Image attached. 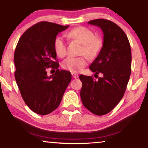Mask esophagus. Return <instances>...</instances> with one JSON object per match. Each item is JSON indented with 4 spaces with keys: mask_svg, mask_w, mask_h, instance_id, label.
<instances>
[{
    "mask_svg": "<svg viewBox=\"0 0 148 148\" xmlns=\"http://www.w3.org/2000/svg\"><path fill=\"white\" fill-rule=\"evenodd\" d=\"M72 76L74 78H78V74L77 73H75V72H72Z\"/></svg>",
    "mask_w": 148,
    "mask_h": 148,
    "instance_id": "1",
    "label": "esophagus"
}]
</instances>
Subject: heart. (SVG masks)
Here are the masks:
<instances>
[{"instance_id":"obj_1","label":"heart","mask_w":148,"mask_h":148,"mask_svg":"<svg viewBox=\"0 0 148 148\" xmlns=\"http://www.w3.org/2000/svg\"><path fill=\"white\" fill-rule=\"evenodd\" d=\"M68 38L80 42L83 45L82 53L90 58H94L102 47V41L100 38L96 37L91 30L84 26H78L68 32ZM54 47L57 55L60 57L65 56L67 52L66 44L61 36H57L54 40ZM87 64L85 57L68 56L62 63L64 69L72 72H79Z\"/></svg>"}]
</instances>
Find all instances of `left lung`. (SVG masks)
Listing matches in <instances>:
<instances>
[{
	"label": "left lung",
	"instance_id": "1",
	"mask_svg": "<svg viewBox=\"0 0 148 148\" xmlns=\"http://www.w3.org/2000/svg\"><path fill=\"white\" fill-rule=\"evenodd\" d=\"M88 24L100 27L103 33L102 49L90 66L95 75L103 76L95 80L81 74L80 98L86 108L102 116L111 112L125 93L131 74V48L126 34L113 22L101 18Z\"/></svg>",
	"mask_w": 148,
	"mask_h": 148
}]
</instances>
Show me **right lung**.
Returning <instances> with one entry per match:
<instances>
[{
  "label": "right lung",
  "instance_id": "add662e5",
  "mask_svg": "<svg viewBox=\"0 0 148 148\" xmlns=\"http://www.w3.org/2000/svg\"><path fill=\"white\" fill-rule=\"evenodd\" d=\"M40 22L24 32L14 55V76L26 104L35 113L46 115L56 110L72 79L71 73L58 69L54 42L57 34L68 28ZM56 72L48 77L46 70Z\"/></svg>",
  "mask_w": 148,
  "mask_h": 148
}]
</instances>
